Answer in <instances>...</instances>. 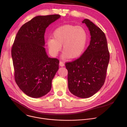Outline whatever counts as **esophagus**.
Wrapping results in <instances>:
<instances>
[{"label":"esophagus","instance_id":"obj_1","mask_svg":"<svg viewBox=\"0 0 127 127\" xmlns=\"http://www.w3.org/2000/svg\"><path fill=\"white\" fill-rule=\"evenodd\" d=\"M60 65L61 66L63 67V66H64V63L63 62H60Z\"/></svg>","mask_w":127,"mask_h":127}]
</instances>
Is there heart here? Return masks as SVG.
<instances>
[{"label": "heart", "mask_w": 127, "mask_h": 127, "mask_svg": "<svg viewBox=\"0 0 127 127\" xmlns=\"http://www.w3.org/2000/svg\"><path fill=\"white\" fill-rule=\"evenodd\" d=\"M52 38L47 41V45L50 54L57 55L62 49L64 51L63 59H75L83 54L87 45L88 34L81 26L64 25L58 27L52 34Z\"/></svg>", "instance_id": "obj_1"}]
</instances>
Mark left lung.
I'll return each mask as SVG.
<instances>
[{"label": "left lung", "instance_id": "8db88e82", "mask_svg": "<svg viewBox=\"0 0 127 127\" xmlns=\"http://www.w3.org/2000/svg\"><path fill=\"white\" fill-rule=\"evenodd\" d=\"M82 22L90 31V44L80 58L65 65L69 91L78 97L86 98L94 95L103 85L109 53L103 32L88 19Z\"/></svg>", "mask_w": 127, "mask_h": 127}]
</instances>
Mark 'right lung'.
Masks as SVG:
<instances>
[{"label":"right lung","mask_w":127,"mask_h":127,"mask_svg":"<svg viewBox=\"0 0 127 127\" xmlns=\"http://www.w3.org/2000/svg\"><path fill=\"white\" fill-rule=\"evenodd\" d=\"M60 17L59 15L34 17L21 27L12 46L16 82L31 97L47 94L59 69V60L49 58L44 46L46 29Z\"/></svg>","instance_id":"add662e5"}]
</instances>
